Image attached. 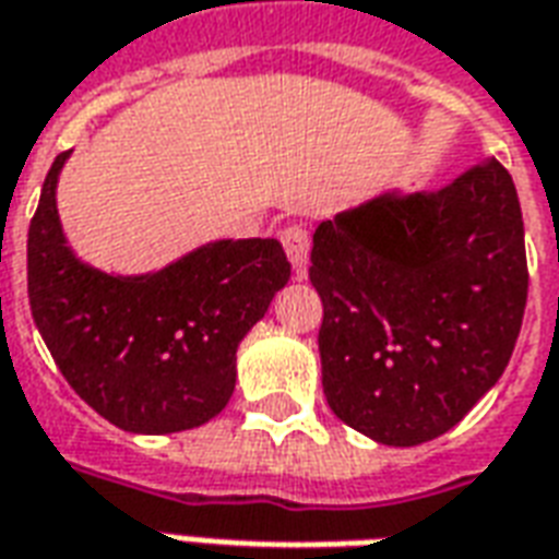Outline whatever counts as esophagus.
<instances>
[{"instance_id":"34e87169","label":"esophagus","mask_w":559,"mask_h":559,"mask_svg":"<svg viewBox=\"0 0 559 559\" xmlns=\"http://www.w3.org/2000/svg\"><path fill=\"white\" fill-rule=\"evenodd\" d=\"M283 247L288 253V262L295 267L297 276L306 274V264H309V247H312V238H309V229L300 224H292L283 229Z\"/></svg>"}]
</instances>
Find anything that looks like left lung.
I'll list each match as a JSON object with an SVG mask.
<instances>
[{
    "mask_svg": "<svg viewBox=\"0 0 559 559\" xmlns=\"http://www.w3.org/2000/svg\"><path fill=\"white\" fill-rule=\"evenodd\" d=\"M326 404L380 444L448 433L513 356L527 304L513 176L484 158L439 191L383 194L314 229Z\"/></svg>",
    "mask_w": 559,
    "mask_h": 559,
    "instance_id": "8db88e82",
    "label": "left lung"
}]
</instances>
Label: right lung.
Returning <instances> with one entry per match:
<instances>
[{
	"label": "right lung",
	"mask_w": 559,
	"mask_h": 559,
	"mask_svg": "<svg viewBox=\"0 0 559 559\" xmlns=\"http://www.w3.org/2000/svg\"><path fill=\"white\" fill-rule=\"evenodd\" d=\"M49 167L28 226V304L49 354L91 409L129 433H179L233 397L235 350L288 283L276 238L215 241L144 276L79 262Z\"/></svg>",
	"instance_id": "right-lung-1"
}]
</instances>
